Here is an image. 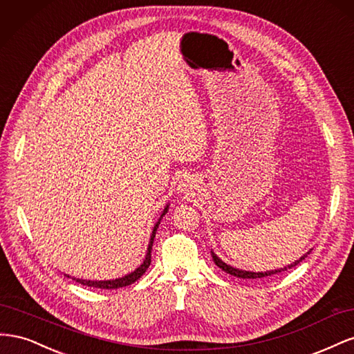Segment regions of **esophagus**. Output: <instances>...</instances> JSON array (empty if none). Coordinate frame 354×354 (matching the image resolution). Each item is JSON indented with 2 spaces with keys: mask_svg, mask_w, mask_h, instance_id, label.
<instances>
[{
  "mask_svg": "<svg viewBox=\"0 0 354 354\" xmlns=\"http://www.w3.org/2000/svg\"><path fill=\"white\" fill-rule=\"evenodd\" d=\"M178 190H180V194L189 195V192L192 190V187L189 186V183H186V181H181V183L178 185Z\"/></svg>",
  "mask_w": 354,
  "mask_h": 354,
  "instance_id": "esophagus-1",
  "label": "esophagus"
}]
</instances>
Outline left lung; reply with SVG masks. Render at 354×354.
<instances>
[{"label": "left lung", "instance_id": "1", "mask_svg": "<svg viewBox=\"0 0 354 354\" xmlns=\"http://www.w3.org/2000/svg\"><path fill=\"white\" fill-rule=\"evenodd\" d=\"M310 251H312V250H310ZM310 251L306 252L303 257H299L298 260H295L294 263H291L289 266H285V267H281V269H274V270H267V272H250V270L236 269V267H233V266H230V264H227V263H224V261L220 259V257H218L216 252H214L212 250H211V255H212V260H214V263H216V266L220 267V269L224 270L226 273H229V274H232V276L241 277V279H259V277L272 276V274H276V273L285 272V270H288V269H292V267H295L298 263H301V261L306 259L307 254H310Z\"/></svg>", "mask_w": 354, "mask_h": 354}]
</instances>
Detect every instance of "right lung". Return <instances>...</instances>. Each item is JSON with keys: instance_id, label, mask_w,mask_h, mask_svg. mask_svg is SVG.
Instances as JSON below:
<instances>
[{"instance_id": "add662e5", "label": "right lung", "mask_w": 354, "mask_h": 354, "mask_svg": "<svg viewBox=\"0 0 354 354\" xmlns=\"http://www.w3.org/2000/svg\"><path fill=\"white\" fill-rule=\"evenodd\" d=\"M168 207H169V203H167L164 211H162V214H160V217L158 218L156 224L153 226L152 234H151V239H149L147 252H146L145 260H143V263H142L140 266L137 267V269H136L134 272L128 273V274H125V276H122V277H116V279H112V281H87V279H80V277H78V279H77V277H72V279L77 281V282L81 283V285L90 286V288H100V289H118V288H124V286H128V285L134 283L137 279H140V277L143 276V273L147 270V267L151 266V259H152V254H151V252H152V245H153L155 234H156V230H158V227H159L160 220H162V217L165 216L167 211H168ZM66 276L71 277L69 274H66Z\"/></svg>"}]
</instances>
